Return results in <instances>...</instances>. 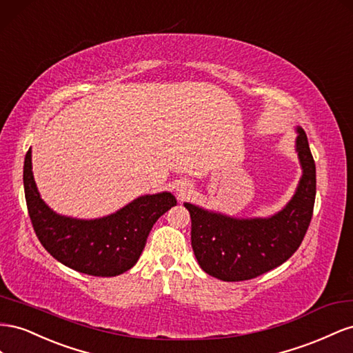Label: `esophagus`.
Returning a JSON list of instances; mask_svg holds the SVG:
<instances>
[{
  "label": "esophagus",
  "mask_w": 353,
  "mask_h": 353,
  "mask_svg": "<svg viewBox=\"0 0 353 353\" xmlns=\"http://www.w3.org/2000/svg\"><path fill=\"white\" fill-rule=\"evenodd\" d=\"M180 192H182V194H185V192H186V188H185V186H182V188H180Z\"/></svg>",
  "instance_id": "34e87169"
}]
</instances>
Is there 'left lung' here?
I'll list each match as a JSON object with an SVG mask.
<instances>
[{
  "instance_id": "1",
  "label": "left lung",
  "mask_w": 353,
  "mask_h": 353,
  "mask_svg": "<svg viewBox=\"0 0 353 353\" xmlns=\"http://www.w3.org/2000/svg\"><path fill=\"white\" fill-rule=\"evenodd\" d=\"M296 150L303 174L294 196L266 219H236L185 203L192 229L194 254L208 275L221 281H245L278 268L303 241L314 214L316 170L306 133L297 127Z\"/></svg>"
}]
</instances>
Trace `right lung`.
<instances>
[{
	"label": "right lung",
	"mask_w": 353,
	"mask_h": 353,
	"mask_svg": "<svg viewBox=\"0 0 353 353\" xmlns=\"http://www.w3.org/2000/svg\"><path fill=\"white\" fill-rule=\"evenodd\" d=\"M31 149L23 164L28 213L39 243L65 266L93 276H117L142 254L155 221L176 205L170 192L139 196L117 213L81 220L60 216L39 196L32 174Z\"/></svg>",
	"instance_id": "1"
}]
</instances>
